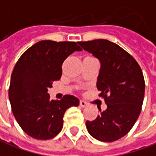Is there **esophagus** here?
<instances>
[{"label":"esophagus","instance_id":"esophagus-1","mask_svg":"<svg viewBox=\"0 0 156 156\" xmlns=\"http://www.w3.org/2000/svg\"><path fill=\"white\" fill-rule=\"evenodd\" d=\"M79 105H80V106H81V107H85V106H87V105L88 104H87L84 101H80Z\"/></svg>","mask_w":156,"mask_h":156}]
</instances>
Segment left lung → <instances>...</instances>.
<instances>
[{
	"instance_id": "8db88e82",
	"label": "left lung",
	"mask_w": 156,
	"mask_h": 156,
	"mask_svg": "<svg viewBox=\"0 0 156 156\" xmlns=\"http://www.w3.org/2000/svg\"><path fill=\"white\" fill-rule=\"evenodd\" d=\"M99 60L96 86L106 109L94 121H87L89 134L103 142L122 138L131 130L141 112L145 83L141 68L130 54L107 40L78 42Z\"/></svg>"
}]
</instances>
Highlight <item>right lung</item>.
<instances>
[{
    "instance_id": "add662e5",
    "label": "right lung",
    "mask_w": 156,
    "mask_h": 156,
    "mask_svg": "<svg viewBox=\"0 0 156 156\" xmlns=\"http://www.w3.org/2000/svg\"><path fill=\"white\" fill-rule=\"evenodd\" d=\"M82 49L75 42L41 40L20 56L11 76L9 101L22 129L36 139H50L63 127L64 113L78 106L79 100L67 94L51 101L48 89L62 77L64 60Z\"/></svg>"
}]
</instances>
